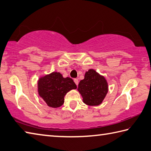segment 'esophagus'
Listing matches in <instances>:
<instances>
[{"mask_svg":"<svg viewBox=\"0 0 151 151\" xmlns=\"http://www.w3.org/2000/svg\"><path fill=\"white\" fill-rule=\"evenodd\" d=\"M74 82H75V83L76 84V86H78V79H76V78L74 79Z\"/></svg>","mask_w":151,"mask_h":151,"instance_id":"esophagus-1","label":"esophagus"}]
</instances>
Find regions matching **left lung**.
<instances>
[{
  "label": "left lung",
  "mask_w": 151,
  "mask_h": 151,
  "mask_svg": "<svg viewBox=\"0 0 151 151\" xmlns=\"http://www.w3.org/2000/svg\"><path fill=\"white\" fill-rule=\"evenodd\" d=\"M77 90L85 104L97 106L101 104L107 95L108 82L103 75L90 69L86 72L84 78L80 81Z\"/></svg>",
  "instance_id": "left-lung-1"
}]
</instances>
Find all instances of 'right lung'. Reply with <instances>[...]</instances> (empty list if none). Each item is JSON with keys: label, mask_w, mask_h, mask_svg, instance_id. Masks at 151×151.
I'll use <instances>...</instances> for the list:
<instances>
[{"label": "right lung", "mask_w": 151, "mask_h": 151, "mask_svg": "<svg viewBox=\"0 0 151 151\" xmlns=\"http://www.w3.org/2000/svg\"><path fill=\"white\" fill-rule=\"evenodd\" d=\"M37 88L38 95L47 105L58 108L63 104L66 93L76 89V85L72 78H64L59 72H52L38 78Z\"/></svg>", "instance_id": "obj_1"}]
</instances>
